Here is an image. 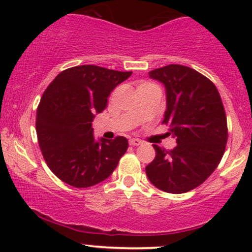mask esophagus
I'll use <instances>...</instances> for the list:
<instances>
[{
  "mask_svg": "<svg viewBox=\"0 0 252 252\" xmlns=\"http://www.w3.org/2000/svg\"><path fill=\"white\" fill-rule=\"evenodd\" d=\"M142 143L140 140H137V138H130L129 140V144L130 146H140V144Z\"/></svg>",
  "mask_w": 252,
  "mask_h": 252,
  "instance_id": "obj_1",
  "label": "esophagus"
}]
</instances>
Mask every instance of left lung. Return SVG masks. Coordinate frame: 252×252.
<instances>
[{
    "label": "left lung",
    "instance_id": "8db88e82",
    "mask_svg": "<svg viewBox=\"0 0 252 252\" xmlns=\"http://www.w3.org/2000/svg\"><path fill=\"white\" fill-rule=\"evenodd\" d=\"M164 84L167 110L163 124L176 137L172 150L153 144L156 155L146 167L158 189L186 193L206 180L220 162L227 142V122L220 94L204 74L182 65H167L149 72Z\"/></svg>",
    "mask_w": 252,
    "mask_h": 252
}]
</instances>
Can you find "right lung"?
Masks as SVG:
<instances>
[{
	"instance_id": "1",
	"label": "right lung",
	"mask_w": 252,
	"mask_h": 252,
	"mask_svg": "<svg viewBox=\"0 0 252 252\" xmlns=\"http://www.w3.org/2000/svg\"><path fill=\"white\" fill-rule=\"evenodd\" d=\"M132 72L80 65L60 72L43 92L36 110L37 142L46 163L60 180L77 189L99 184L117 167L128 140L96 142L92 121L108 97Z\"/></svg>"
}]
</instances>
